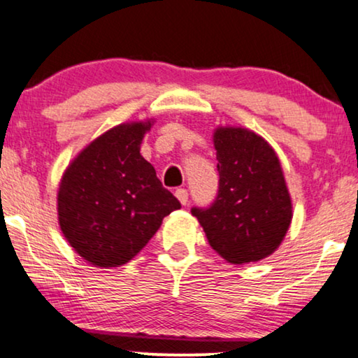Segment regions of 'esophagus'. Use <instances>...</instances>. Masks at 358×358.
I'll return each mask as SVG.
<instances>
[{"label": "esophagus", "instance_id": "34e87169", "mask_svg": "<svg viewBox=\"0 0 358 358\" xmlns=\"http://www.w3.org/2000/svg\"><path fill=\"white\" fill-rule=\"evenodd\" d=\"M176 198L180 201V205H187V201H189V194H187L185 189H178L176 190Z\"/></svg>", "mask_w": 358, "mask_h": 358}]
</instances>
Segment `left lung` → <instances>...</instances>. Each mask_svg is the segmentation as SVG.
I'll use <instances>...</instances> for the list:
<instances>
[{
	"label": "left lung",
	"mask_w": 358,
	"mask_h": 358,
	"mask_svg": "<svg viewBox=\"0 0 358 358\" xmlns=\"http://www.w3.org/2000/svg\"><path fill=\"white\" fill-rule=\"evenodd\" d=\"M219 192L206 210L192 208L211 248L230 264L271 256L287 235L293 205L277 153L246 128L217 126Z\"/></svg>",
	"instance_id": "left-lung-1"
}]
</instances>
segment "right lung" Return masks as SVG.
I'll use <instances>...</instances> for the list:
<instances>
[{
    "label": "right lung",
    "instance_id": "right-lung-1",
    "mask_svg": "<svg viewBox=\"0 0 358 358\" xmlns=\"http://www.w3.org/2000/svg\"><path fill=\"white\" fill-rule=\"evenodd\" d=\"M153 122L122 123L90 142L65 169L57 217L69 245L91 266L129 262L180 203L141 155Z\"/></svg>",
    "mask_w": 358,
    "mask_h": 358
}]
</instances>
